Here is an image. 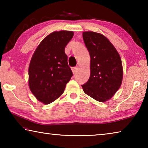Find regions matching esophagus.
Segmentation results:
<instances>
[{"label": "esophagus", "instance_id": "34e87169", "mask_svg": "<svg viewBox=\"0 0 148 148\" xmlns=\"http://www.w3.org/2000/svg\"><path fill=\"white\" fill-rule=\"evenodd\" d=\"M77 67H72V72H73V74L76 73V71H77Z\"/></svg>", "mask_w": 148, "mask_h": 148}]
</instances>
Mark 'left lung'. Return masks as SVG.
<instances>
[{
	"instance_id": "left-lung-1",
	"label": "left lung",
	"mask_w": 148,
	"mask_h": 148,
	"mask_svg": "<svg viewBox=\"0 0 148 148\" xmlns=\"http://www.w3.org/2000/svg\"><path fill=\"white\" fill-rule=\"evenodd\" d=\"M91 57L89 79L82 87L85 93L103 102L114 96L121 86L123 66L119 54L106 37L97 32H83Z\"/></svg>"
}]
</instances>
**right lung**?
Listing matches in <instances>:
<instances>
[{
    "label": "right lung",
    "mask_w": 148,
    "mask_h": 148,
    "mask_svg": "<svg viewBox=\"0 0 148 148\" xmlns=\"http://www.w3.org/2000/svg\"><path fill=\"white\" fill-rule=\"evenodd\" d=\"M73 36L72 31L53 32L40 43L32 57L29 67V88L44 104L58 99L73 75L64 53Z\"/></svg>",
    "instance_id": "obj_1"
}]
</instances>
